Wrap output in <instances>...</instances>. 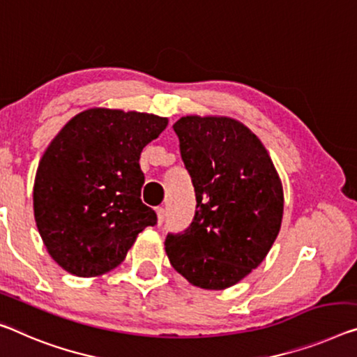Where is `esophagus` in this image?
I'll return each instance as SVG.
<instances>
[{"label": "esophagus", "instance_id": "esophagus-1", "mask_svg": "<svg viewBox=\"0 0 357 357\" xmlns=\"http://www.w3.org/2000/svg\"><path fill=\"white\" fill-rule=\"evenodd\" d=\"M156 215H158V225H161L164 222V217H166V211H164V207H158Z\"/></svg>", "mask_w": 357, "mask_h": 357}]
</instances>
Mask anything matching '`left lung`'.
Wrapping results in <instances>:
<instances>
[{"mask_svg":"<svg viewBox=\"0 0 357 357\" xmlns=\"http://www.w3.org/2000/svg\"><path fill=\"white\" fill-rule=\"evenodd\" d=\"M196 196L193 222L166 236L169 261L207 290L234 286L265 260L281 228L282 185L261 142L231 118L174 124Z\"/></svg>","mask_w":357,"mask_h":357,"instance_id":"1","label":"left lung"}]
</instances>
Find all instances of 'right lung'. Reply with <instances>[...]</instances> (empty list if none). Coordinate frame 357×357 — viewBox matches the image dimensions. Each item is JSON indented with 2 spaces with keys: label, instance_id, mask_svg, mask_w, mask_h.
Wrapping results in <instances>:
<instances>
[{
  "label": "right lung",
  "instance_id": "obj_1",
  "mask_svg": "<svg viewBox=\"0 0 357 357\" xmlns=\"http://www.w3.org/2000/svg\"><path fill=\"white\" fill-rule=\"evenodd\" d=\"M167 126L156 114L91 108L65 124L43 155L33 188L38 231L49 255L79 278L126 259L137 234L155 227L140 199V153Z\"/></svg>",
  "mask_w": 357,
  "mask_h": 357
}]
</instances>
